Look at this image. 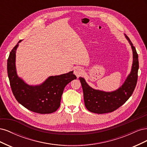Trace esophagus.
I'll use <instances>...</instances> for the list:
<instances>
[{
	"label": "esophagus",
	"instance_id": "1",
	"mask_svg": "<svg viewBox=\"0 0 147 147\" xmlns=\"http://www.w3.org/2000/svg\"><path fill=\"white\" fill-rule=\"evenodd\" d=\"M83 72H84L82 68H80V67H76L74 69V74L76 75L77 77L81 76L83 74Z\"/></svg>",
	"mask_w": 147,
	"mask_h": 147
}]
</instances>
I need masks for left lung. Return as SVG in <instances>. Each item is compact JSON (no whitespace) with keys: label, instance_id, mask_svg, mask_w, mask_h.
<instances>
[{"label":"left lung","instance_id":"1","mask_svg":"<svg viewBox=\"0 0 147 147\" xmlns=\"http://www.w3.org/2000/svg\"><path fill=\"white\" fill-rule=\"evenodd\" d=\"M125 37L131 45L133 63L130 74L121 87L112 92L97 90L89 86L83 78H79L83 88L84 105L91 112L99 114L112 112L125 103L134 91L139 70L138 54L129 38L126 35Z\"/></svg>","mask_w":147,"mask_h":147}]
</instances>
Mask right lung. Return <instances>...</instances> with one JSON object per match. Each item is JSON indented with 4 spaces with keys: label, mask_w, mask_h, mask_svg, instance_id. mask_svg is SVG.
<instances>
[{
    "label": "right lung",
    "mask_w": 147,
    "mask_h": 147,
    "mask_svg": "<svg viewBox=\"0 0 147 147\" xmlns=\"http://www.w3.org/2000/svg\"><path fill=\"white\" fill-rule=\"evenodd\" d=\"M12 49L7 60V73L13 95L25 108L40 114L55 112L59 109L64 88L77 79L73 71L48 77L42 84L30 86L18 77L15 66L16 50L18 43Z\"/></svg>",
    "instance_id": "obj_1"
}]
</instances>
